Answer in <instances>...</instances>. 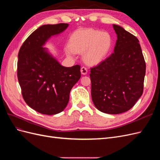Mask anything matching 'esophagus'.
<instances>
[{"mask_svg":"<svg viewBox=\"0 0 160 160\" xmlns=\"http://www.w3.org/2000/svg\"><path fill=\"white\" fill-rule=\"evenodd\" d=\"M81 74L82 75H86L88 73V69H87V67H82L81 68Z\"/></svg>","mask_w":160,"mask_h":160,"instance_id":"obj_1","label":"esophagus"}]
</instances>
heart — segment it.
Instances as JSON below:
<instances>
[{
  "mask_svg": "<svg viewBox=\"0 0 160 160\" xmlns=\"http://www.w3.org/2000/svg\"><path fill=\"white\" fill-rule=\"evenodd\" d=\"M112 37L108 32L93 28L75 31L71 37L70 45L65 47L67 55L83 52L84 59L91 64L98 63L107 55L112 46Z\"/></svg>",
  "mask_w": 160,
  "mask_h": 160,
  "instance_id": "1",
  "label": "heart"
}]
</instances>
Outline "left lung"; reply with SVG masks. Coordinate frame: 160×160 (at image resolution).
I'll list each match as a JSON object with an SVG mask.
<instances>
[{
  "label": "left lung",
  "mask_w": 160,
  "mask_h": 160,
  "mask_svg": "<svg viewBox=\"0 0 160 160\" xmlns=\"http://www.w3.org/2000/svg\"><path fill=\"white\" fill-rule=\"evenodd\" d=\"M113 27L118 37L114 52L91 68L89 75L96 108L119 114L132 108L142 96L146 66L137 37L122 27Z\"/></svg>",
  "instance_id": "obj_1"
}]
</instances>
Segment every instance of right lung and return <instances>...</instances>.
I'll return each mask as SVG.
<instances>
[{
    "label": "right lung",
    "instance_id": "1",
    "mask_svg": "<svg viewBox=\"0 0 160 160\" xmlns=\"http://www.w3.org/2000/svg\"><path fill=\"white\" fill-rule=\"evenodd\" d=\"M67 23L38 27L23 42L18 52L17 77L22 98L30 108L45 115L63 111L70 91L81 77V67L62 66L42 46L64 31Z\"/></svg>",
    "mask_w": 160,
    "mask_h": 160
}]
</instances>
